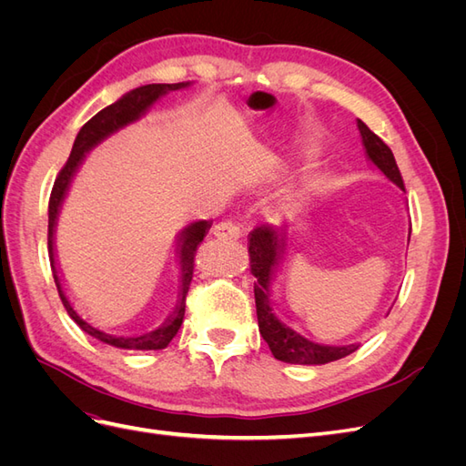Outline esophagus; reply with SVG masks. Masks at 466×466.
Masks as SVG:
<instances>
[{
  "mask_svg": "<svg viewBox=\"0 0 466 466\" xmlns=\"http://www.w3.org/2000/svg\"><path fill=\"white\" fill-rule=\"evenodd\" d=\"M214 235L219 238H233V241H237V238H241L245 235V229L243 225H238L237 221H221L216 225Z\"/></svg>",
  "mask_w": 466,
  "mask_h": 466,
  "instance_id": "esophagus-1",
  "label": "esophagus"
}]
</instances>
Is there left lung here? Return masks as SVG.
I'll use <instances>...</instances> for the list:
<instances>
[{
    "mask_svg": "<svg viewBox=\"0 0 466 466\" xmlns=\"http://www.w3.org/2000/svg\"><path fill=\"white\" fill-rule=\"evenodd\" d=\"M358 128L361 134V142L365 146V153L371 163L383 173L389 180H392L400 190H404V180L399 171V165L394 161L390 147L373 134L368 126L358 120ZM286 250V233L274 231L268 225H258L250 233L248 255H250V272L257 278L255 281V301H257V317L258 330L266 340L268 348L272 350L276 360L286 363L299 365H322L329 361L342 360L356 351L360 344L350 346H324L307 340L305 336L289 329L286 322H281L270 305V281L274 276L276 266L281 258V252Z\"/></svg>",
    "mask_w": 466,
    "mask_h": 466,
    "instance_id": "left-lung-1",
    "label": "left lung"
}]
</instances>
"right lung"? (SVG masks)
I'll return each instance as SVG.
<instances>
[{
  "mask_svg": "<svg viewBox=\"0 0 466 466\" xmlns=\"http://www.w3.org/2000/svg\"><path fill=\"white\" fill-rule=\"evenodd\" d=\"M188 83H151V86H144L137 87L130 93H126L120 101H116L115 105H110L106 108H103L96 115L83 126L79 130L72 153H69V159L66 161V165L62 167L60 175L56 177L54 188L50 194V202H48V257H50V266H52V276L56 281V288H58L60 299L66 307L67 315L72 317L77 327L87 332L89 336L96 338L98 342L115 346V348H122V350H163L168 346V342L173 340L175 334L178 332L182 319H185V307H187V293L190 288L192 281V274H194V257L196 250H198L200 243L204 241V237L209 229V221H194L190 223L188 228L180 233L178 237V258H180V298H178V305L175 309V313L171 315L163 327H159L157 330H151L147 334L142 336H112L106 334L103 330L95 329L93 324H89L87 320H83L76 309L69 303V299L66 298V293L62 289V281L58 276V268H56V258H54V228H56V219H58L60 208L64 202V196L69 188V182H72L77 167L81 165L86 153L95 147L98 142L110 134H115L116 130L124 128L126 124H130L134 120H137L144 112L157 101L159 96L187 87Z\"/></svg>",
  "mask_w": 466,
  "mask_h": 466,
  "instance_id": "obj_1",
  "label": "right lung"
}]
</instances>
